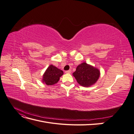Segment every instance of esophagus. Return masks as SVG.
<instances>
[{
    "label": "esophagus",
    "instance_id": "34e87169",
    "mask_svg": "<svg viewBox=\"0 0 134 134\" xmlns=\"http://www.w3.org/2000/svg\"><path fill=\"white\" fill-rule=\"evenodd\" d=\"M71 72V70H67V71H65V73L66 74H70Z\"/></svg>",
    "mask_w": 134,
    "mask_h": 134
}]
</instances>
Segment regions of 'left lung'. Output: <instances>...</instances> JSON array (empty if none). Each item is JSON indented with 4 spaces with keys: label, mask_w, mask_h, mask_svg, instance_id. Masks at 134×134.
Instances as JSON below:
<instances>
[{
    "label": "left lung",
    "mask_w": 134,
    "mask_h": 134,
    "mask_svg": "<svg viewBox=\"0 0 134 134\" xmlns=\"http://www.w3.org/2000/svg\"><path fill=\"white\" fill-rule=\"evenodd\" d=\"M72 75L80 86L88 87L97 82L99 78L100 71L97 68L84 62L76 67Z\"/></svg>",
    "instance_id": "8db88e82"
}]
</instances>
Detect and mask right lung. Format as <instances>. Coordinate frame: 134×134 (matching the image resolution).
I'll use <instances>...</instances> for the list:
<instances>
[{
  "label": "right lung",
  "instance_id": "add662e5",
  "mask_svg": "<svg viewBox=\"0 0 134 134\" xmlns=\"http://www.w3.org/2000/svg\"><path fill=\"white\" fill-rule=\"evenodd\" d=\"M63 74L64 72L62 70L52 65H50L44 72L42 82L47 86H52L58 82L60 78Z\"/></svg>",
  "mask_w": 134,
  "mask_h": 134
}]
</instances>
